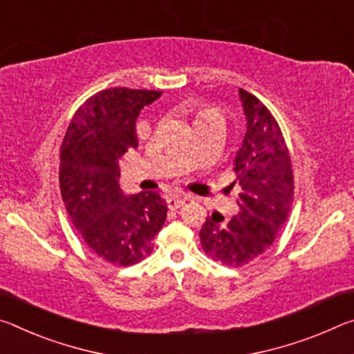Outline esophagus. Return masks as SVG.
<instances>
[{"label":"esophagus","mask_w":354,"mask_h":354,"mask_svg":"<svg viewBox=\"0 0 354 354\" xmlns=\"http://www.w3.org/2000/svg\"><path fill=\"white\" fill-rule=\"evenodd\" d=\"M189 198L188 196H174V198L167 199V207L171 208V210H176V208H180L183 207L185 202H187Z\"/></svg>","instance_id":"34e87169"}]
</instances>
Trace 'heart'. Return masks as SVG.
<instances>
[{"instance_id": "obj_1", "label": "heart", "mask_w": 354, "mask_h": 354, "mask_svg": "<svg viewBox=\"0 0 354 354\" xmlns=\"http://www.w3.org/2000/svg\"><path fill=\"white\" fill-rule=\"evenodd\" d=\"M213 120H221V122H224L221 109L212 105H199V108L196 109V124L213 122Z\"/></svg>"}]
</instances>
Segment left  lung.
I'll list each match as a JSON object with an SVG mask.
<instances>
[{"instance_id": "8db88e82", "label": "left lung", "mask_w": 354, "mask_h": 354, "mask_svg": "<svg viewBox=\"0 0 354 354\" xmlns=\"http://www.w3.org/2000/svg\"><path fill=\"white\" fill-rule=\"evenodd\" d=\"M246 133L234 160L240 212L229 221L215 212L199 232L208 257L229 266L246 265L270 248L293 202V171L274 115L256 95L239 89Z\"/></svg>"}]
</instances>
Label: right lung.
Here are the masks:
<instances>
[{"label":"right lung","instance_id":"obj_1","mask_svg":"<svg viewBox=\"0 0 354 354\" xmlns=\"http://www.w3.org/2000/svg\"><path fill=\"white\" fill-rule=\"evenodd\" d=\"M158 91L113 88L97 92L68 124L61 146V196L72 223L92 252L119 266L139 263L153 249L167 215L156 191L125 196L119 158L138 147L139 111Z\"/></svg>","mask_w":354,"mask_h":354}]
</instances>
